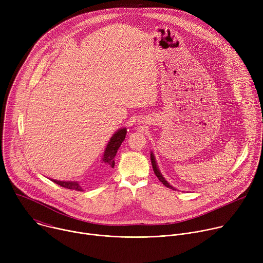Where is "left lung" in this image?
I'll use <instances>...</instances> for the list:
<instances>
[{"instance_id":"obj_1","label":"left lung","mask_w":263,"mask_h":263,"mask_svg":"<svg viewBox=\"0 0 263 263\" xmlns=\"http://www.w3.org/2000/svg\"><path fill=\"white\" fill-rule=\"evenodd\" d=\"M151 162H152V166H153L154 173H155V175L157 176V178L159 179V181L162 182V184L165 185L166 187H168V189H171V190H173V191H176L175 187L172 186V185L164 179V177L162 176L161 172L159 171V167H158V165H157V161H156V158H155V155H154L153 152H151Z\"/></svg>"}]
</instances>
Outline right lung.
<instances>
[{"label":"right lung","instance_id":"1","mask_svg":"<svg viewBox=\"0 0 263 263\" xmlns=\"http://www.w3.org/2000/svg\"><path fill=\"white\" fill-rule=\"evenodd\" d=\"M127 135V129L122 128L119 129L114 135L111 136V138L109 139L106 148L104 151L103 157H102V163H105L106 165L110 166L114 168L115 167V157L117 155V152L119 147L121 146L122 142L125 140V137ZM51 181H53L54 183L65 187V189L68 190H72V191H80L82 192L83 189L82 186L80 185V183L78 181H59V180H55V179H51Z\"/></svg>","mask_w":263,"mask_h":263}]
</instances>
